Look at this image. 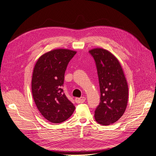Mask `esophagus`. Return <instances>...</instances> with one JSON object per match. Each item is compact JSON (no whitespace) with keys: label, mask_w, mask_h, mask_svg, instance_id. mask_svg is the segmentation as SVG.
I'll return each instance as SVG.
<instances>
[{"label":"esophagus","mask_w":156,"mask_h":156,"mask_svg":"<svg viewBox=\"0 0 156 156\" xmlns=\"http://www.w3.org/2000/svg\"><path fill=\"white\" fill-rule=\"evenodd\" d=\"M85 98L84 97H81V98H75V101H76L77 103H83L84 101H85Z\"/></svg>","instance_id":"34e87169"}]
</instances>
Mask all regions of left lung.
I'll return each mask as SVG.
<instances>
[{"instance_id": "1", "label": "left lung", "mask_w": 156, "mask_h": 156, "mask_svg": "<svg viewBox=\"0 0 156 156\" xmlns=\"http://www.w3.org/2000/svg\"><path fill=\"white\" fill-rule=\"evenodd\" d=\"M95 60L100 88V103L94 114L98 124L108 126L124 115L128 100V86L119 60L103 48L89 51Z\"/></svg>"}]
</instances>
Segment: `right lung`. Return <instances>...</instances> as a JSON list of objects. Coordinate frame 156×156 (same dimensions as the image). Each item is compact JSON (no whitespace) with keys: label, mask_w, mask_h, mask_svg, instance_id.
I'll list each match as a JSON object with an SVG mask.
<instances>
[{"label":"right lung","mask_w":156,"mask_h":156,"mask_svg":"<svg viewBox=\"0 0 156 156\" xmlns=\"http://www.w3.org/2000/svg\"><path fill=\"white\" fill-rule=\"evenodd\" d=\"M76 53L68 49H53L40 56L33 69V99L41 115L53 124L66 120L75 110L61 87L68 62Z\"/></svg>","instance_id":"right-lung-1"}]
</instances>
